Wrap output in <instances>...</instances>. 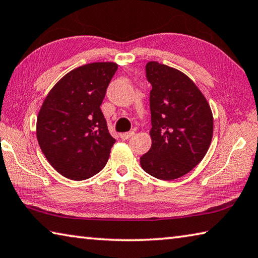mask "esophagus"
I'll return each instance as SVG.
<instances>
[{
    "label": "esophagus",
    "mask_w": 258,
    "mask_h": 258,
    "mask_svg": "<svg viewBox=\"0 0 258 258\" xmlns=\"http://www.w3.org/2000/svg\"><path fill=\"white\" fill-rule=\"evenodd\" d=\"M133 135H134V132H133V131H131V132H126V133L120 134V138L123 140H128V139L132 138Z\"/></svg>",
    "instance_id": "obj_1"
}]
</instances>
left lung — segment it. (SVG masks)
I'll use <instances>...</instances> for the list:
<instances>
[{"mask_svg":"<svg viewBox=\"0 0 258 258\" xmlns=\"http://www.w3.org/2000/svg\"><path fill=\"white\" fill-rule=\"evenodd\" d=\"M150 150L140 158L143 171L159 180H175L192 171L211 146L213 112L198 86L184 73L150 61Z\"/></svg>","mask_w":258,"mask_h":258,"instance_id":"8db88e82","label":"left lung"}]
</instances>
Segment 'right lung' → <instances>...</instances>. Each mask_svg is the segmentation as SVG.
<instances>
[{
    "label": "right lung",
    "mask_w": 258,
    "mask_h": 258,
    "mask_svg": "<svg viewBox=\"0 0 258 258\" xmlns=\"http://www.w3.org/2000/svg\"><path fill=\"white\" fill-rule=\"evenodd\" d=\"M115 62H92L73 69L55 83L36 121L38 145L61 175L82 181L106 166L115 143L100 109Z\"/></svg>",
    "instance_id": "1"
}]
</instances>
